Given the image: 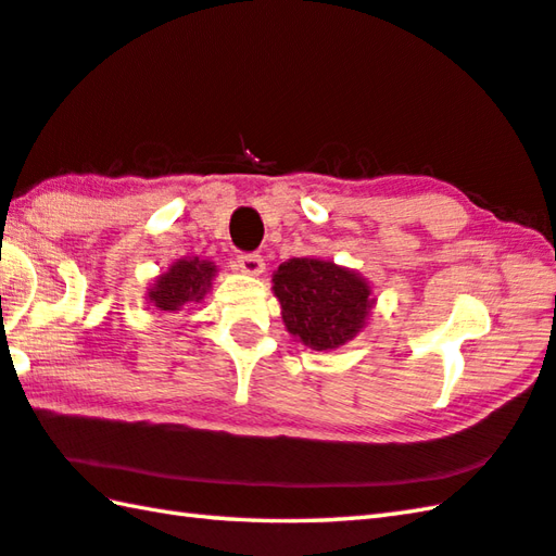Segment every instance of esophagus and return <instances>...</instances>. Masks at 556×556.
Listing matches in <instances>:
<instances>
[{
  "label": "esophagus",
  "mask_w": 556,
  "mask_h": 556,
  "mask_svg": "<svg viewBox=\"0 0 556 556\" xmlns=\"http://www.w3.org/2000/svg\"><path fill=\"white\" fill-rule=\"evenodd\" d=\"M238 269L243 271V275H250V277H260L265 271V260L260 257L257 253H245V255H238Z\"/></svg>",
  "instance_id": "34e87169"
}]
</instances>
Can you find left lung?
Segmentation results:
<instances>
[{"label": "left lung", "instance_id": "obj_1", "mask_svg": "<svg viewBox=\"0 0 556 556\" xmlns=\"http://www.w3.org/2000/svg\"><path fill=\"white\" fill-rule=\"evenodd\" d=\"M271 293L289 334L315 352H332L362 332L376 306L374 287L356 269L323 257H291L271 275Z\"/></svg>", "mask_w": 556, "mask_h": 556}]
</instances>
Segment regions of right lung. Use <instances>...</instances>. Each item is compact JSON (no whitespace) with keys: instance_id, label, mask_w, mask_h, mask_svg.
<instances>
[{"instance_id":"obj_1","label":"right lung","mask_w":556,"mask_h":556,"mask_svg":"<svg viewBox=\"0 0 556 556\" xmlns=\"http://www.w3.org/2000/svg\"><path fill=\"white\" fill-rule=\"evenodd\" d=\"M216 265L202 257H180L147 289V301L159 313H180L192 303H202L212 291Z\"/></svg>"}]
</instances>
